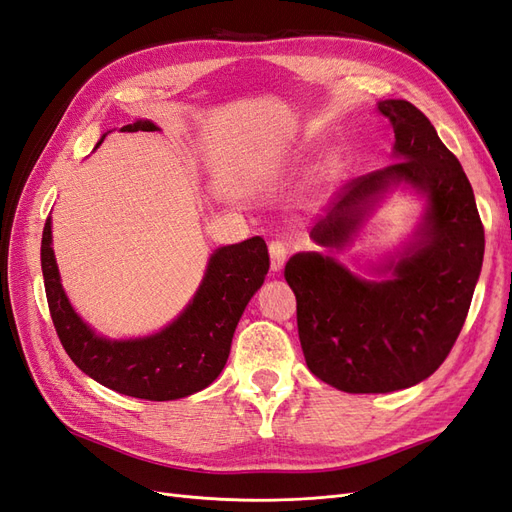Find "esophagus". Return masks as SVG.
I'll return each instance as SVG.
<instances>
[{
  "label": "esophagus",
  "mask_w": 512,
  "mask_h": 512,
  "mask_svg": "<svg viewBox=\"0 0 512 512\" xmlns=\"http://www.w3.org/2000/svg\"><path fill=\"white\" fill-rule=\"evenodd\" d=\"M269 256H271V271H280L288 256V245L284 241H271L269 243Z\"/></svg>",
  "instance_id": "esophagus-1"
}]
</instances>
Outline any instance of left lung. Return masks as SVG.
I'll list each match as a JSON object with an SVG mask.
<instances>
[{"label":"left lung","instance_id":"obj_1","mask_svg":"<svg viewBox=\"0 0 512 512\" xmlns=\"http://www.w3.org/2000/svg\"><path fill=\"white\" fill-rule=\"evenodd\" d=\"M397 162L346 185L312 237L342 247L378 192L410 183L427 194L421 241L391 280L367 282L331 256L294 254L284 269L312 374L344 393H391L429 378L466 322L485 254L472 185L431 121L408 100H384Z\"/></svg>","mask_w":512,"mask_h":512}]
</instances>
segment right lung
I'll return each instance as SVG.
<instances>
[{"label":"right lung","instance_id":"obj_1","mask_svg":"<svg viewBox=\"0 0 512 512\" xmlns=\"http://www.w3.org/2000/svg\"><path fill=\"white\" fill-rule=\"evenodd\" d=\"M121 130L158 128L151 121H136ZM40 260L55 331L74 365L106 389L149 401L188 397L220 376L243 309L269 271V250L260 237L220 247L209 260L196 297L173 324L151 337L108 342L74 314L61 288L51 218L42 230Z\"/></svg>","mask_w":512,"mask_h":512}]
</instances>
